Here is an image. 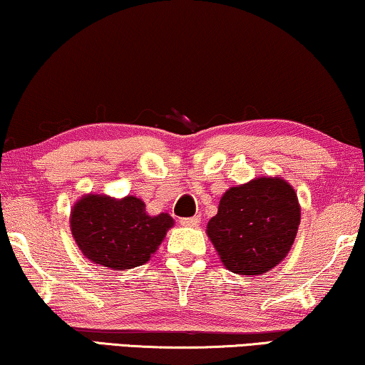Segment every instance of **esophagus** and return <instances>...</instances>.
Returning <instances> with one entry per match:
<instances>
[{
	"mask_svg": "<svg viewBox=\"0 0 365 365\" xmlns=\"http://www.w3.org/2000/svg\"><path fill=\"white\" fill-rule=\"evenodd\" d=\"M180 225L182 227H190L195 228L200 225V217H192V218H180Z\"/></svg>",
	"mask_w": 365,
	"mask_h": 365,
	"instance_id": "1",
	"label": "esophagus"
}]
</instances>
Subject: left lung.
<instances>
[{"label":"left lung","mask_w":365,"mask_h":365,"mask_svg":"<svg viewBox=\"0 0 365 365\" xmlns=\"http://www.w3.org/2000/svg\"><path fill=\"white\" fill-rule=\"evenodd\" d=\"M299 223L301 205L292 185L263 175L223 193L207 235L225 268L258 276L286 258Z\"/></svg>","instance_id":"1"}]
</instances>
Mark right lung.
I'll return each mask as SVG.
<instances>
[{
	"instance_id": "obj_1",
	"label": "right lung",
	"mask_w": 365,
	"mask_h": 365,
	"mask_svg": "<svg viewBox=\"0 0 365 365\" xmlns=\"http://www.w3.org/2000/svg\"><path fill=\"white\" fill-rule=\"evenodd\" d=\"M168 213L150 217L140 198L87 193L73 205L71 233L97 266L124 271L147 263L173 227Z\"/></svg>"
}]
</instances>
